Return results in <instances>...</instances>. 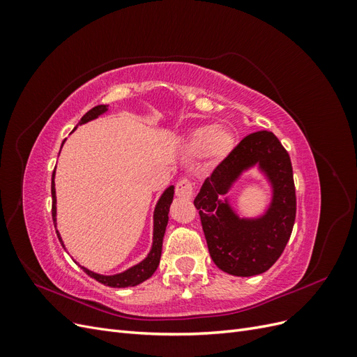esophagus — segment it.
Returning a JSON list of instances; mask_svg holds the SVG:
<instances>
[{
  "label": "esophagus",
  "instance_id": "34e87169",
  "mask_svg": "<svg viewBox=\"0 0 357 357\" xmlns=\"http://www.w3.org/2000/svg\"><path fill=\"white\" fill-rule=\"evenodd\" d=\"M176 195L178 198L189 199L193 195V183L189 178H181L176 185Z\"/></svg>",
  "mask_w": 357,
  "mask_h": 357
}]
</instances>
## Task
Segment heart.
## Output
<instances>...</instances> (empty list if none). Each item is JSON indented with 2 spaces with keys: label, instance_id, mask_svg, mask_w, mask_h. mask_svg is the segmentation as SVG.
<instances>
[{
  "label": "heart",
  "instance_id": "obj_1",
  "mask_svg": "<svg viewBox=\"0 0 357 357\" xmlns=\"http://www.w3.org/2000/svg\"><path fill=\"white\" fill-rule=\"evenodd\" d=\"M234 147V137L229 129L223 126H201L192 132L189 149L192 152L202 150L211 160H222Z\"/></svg>",
  "mask_w": 357,
  "mask_h": 357
}]
</instances>
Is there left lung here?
I'll return each mask as SVG.
<instances>
[{
    "label": "left lung",
    "mask_w": 357,
    "mask_h": 357,
    "mask_svg": "<svg viewBox=\"0 0 357 357\" xmlns=\"http://www.w3.org/2000/svg\"><path fill=\"white\" fill-rule=\"evenodd\" d=\"M257 163L273 185V202L259 220H240L220 198L243 170ZM213 262L236 277H252L282 256L294 229L296 193L287 150L269 131L248 134L205 178L195 201Z\"/></svg>",
    "instance_id": "1"
}]
</instances>
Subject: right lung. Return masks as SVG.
Listing matches in <instances>:
<instances>
[{"label":"right lung","mask_w":357,"mask_h":357,"mask_svg":"<svg viewBox=\"0 0 357 357\" xmlns=\"http://www.w3.org/2000/svg\"><path fill=\"white\" fill-rule=\"evenodd\" d=\"M107 112V105H96L93 107L92 110H89L86 113L82 119H80V125L92 121V119H96L100 114ZM63 144V143H62ZM55 171L52 174V219H53V225L56 228V192H55ZM172 197H174V186H169L164 193H162L160 199L156 204L155 208V214H153V245L152 250L147 255V257L144 259L143 262H139L138 265L126 269V271L116 274V275H101L89 271L84 266H82L83 271L88 274L89 277L95 278L96 282H100L105 286L110 287H129V286H137L139 283H143L144 280L150 278L153 275V273L156 271V268L159 265L160 261V253H162V241H164V235H165V229L168 225V213H169V205L172 202ZM58 234V238L62 244V240ZM63 247V244H62Z\"/></svg>","instance_id":"add662e5"}]
</instances>
